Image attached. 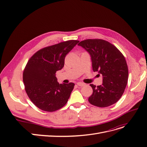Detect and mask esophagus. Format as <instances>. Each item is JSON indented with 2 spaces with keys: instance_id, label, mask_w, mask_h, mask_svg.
<instances>
[{
  "instance_id": "esophagus-1",
  "label": "esophagus",
  "mask_w": 147,
  "mask_h": 147,
  "mask_svg": "<svg viewBox=\"0 0 147 147\" xmlns=\"http://www.w3.org/2000/svg\"><path fill=\"white\" fill-rule=\"evenodd\" d=\"M77 84L78 86H84V85H85V84L83 83H82V82H78V83H77Z\"/></svg>"
}]
</instances>
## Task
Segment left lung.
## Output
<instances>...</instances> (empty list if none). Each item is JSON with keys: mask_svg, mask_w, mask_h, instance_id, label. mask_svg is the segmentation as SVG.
<instances>
[{"mask_svg": "<svg viewBox=\"0 0 147 147\" xmlns=\"http://www.w3.org/2000/svg\"><path fill=\"white\" fill-rule=\"evenodd\" d=\"M90 54L92 70L102 75V84H91L92 94L88 101L93 105L106 107L121 98L128 80L125 58L118 49L101 39H87L78 44Z\"/></svg>", "mask_w": 147, "mask_h": 147, "instance_id": "8db88e82", "label": "left lung"}]
</instances>
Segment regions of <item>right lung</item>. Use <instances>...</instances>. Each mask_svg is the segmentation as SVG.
I'll return each instance as SVG.
<instances>
[{"instance_id":"add662e5","label":"right lung","mask_w":147,"mask_h":147,"mask_svg":"<svg viewBox=\"0 0 147 147\" xmlns=\"http://www.w3.org/2000/svg\"><path fill=\"white\" fill-rule=\"evenodd\" d=\"M78 42L72 40L44 48L28 61L23 72L25 90L38 109L54 112L67 102L75 84H59L56 73L63 68L66 55Z\"/></svg>"}]
</instances>
